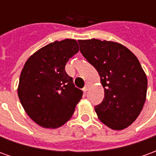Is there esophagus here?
<instances>
[{
	"label": "esophagus",
	"instance_id": "34e87169",
	"mask_svg": "<svg viewBox=\"0 0 156 156\" xmlns=\"http://www.w3.org/2000/svg\"><path fill=\"white\" fill-rule=\"evenodd\" d=\"M88 89H89V84H88V83H86L84 86V88H83V91L84 92V93H86V92L88 91Z\"/></svg>",
	"mask_w": 156,
	"mask_h": 156
}]
</instances>
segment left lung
Here are the masks:
<instances>
[{"mask_svg": "<svg viewBox=\"0 0 156 156\" xmlns=\"http://www.w3.org/2000/svg\"><path fill=\"white\" fill-rule=\"evenodd\" d=\"M80 51L100 76L105 98L95 106L99 120L121 130L140 114L146 99L147 77L135 55L124 45L98 39L78 40Z\"/></svg>", "mask_w": 156, "mask_h": 156, "instance_id": "1", "label": "left lung"}]
</instances>
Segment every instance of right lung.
I'll list each match as a JSON object with an SVG mask.
<instances>
[{
  "label": "right lung",
  "instance_id": "add662e5",
  "mask_svg": "<svg viewBox=\"0 0 156 156\" xmlns=\"http://www.w3.org/2000/svg\"><path fill=\"white\" fill-rule=\"evenodd\" d=\"M79 51L74 39L55 41L34 52L26 62L17 94L22 107L36 124L56 129L70 119L83 91L65 71L69 58Z\"/></svg>",
  "mask_w": 156,
  "mask_h": 156
}]
</instances>
